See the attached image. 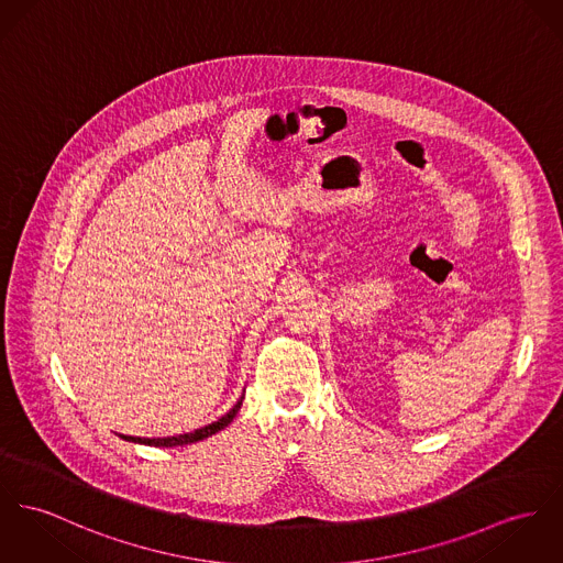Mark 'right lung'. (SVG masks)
<instances>
[{"label":"right lung","mask_w":563,"mask_h":563,"mask_svg":"<svg viewBox=\"0 0 563 563\" xmlns=\"http://www.w3.org/2000/svg\"><path fill=\"white\" fill-rule=\"evenodd\" d=\"M242 400H244V396H242V398H240V400L233 405V409H229V413H224L220 420L212 422V424H208V427H201V429H197V431H192V433L175 434V437H158V439L129 437V434H120V437H122V439H126V441H132V443H145V445H154V448H175V445L195 443V441H201V439H206V437H210V434L222 431L224 427H229V424L233 422L235 413L240 411V407H242Z\"/></svg>","instance_id":"add662e5"}]
</instances>
